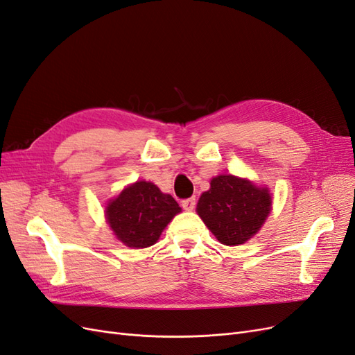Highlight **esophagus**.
I'll return each mask as SVG.
<instances>
[{"label": "esophagus", "mask_w": 355, "mask_h": 355, "mask_svg": "<svg viewBox=\"0 0 355 355\" xmlns=\"http://www.w3.org/2000/svg\"><path fill=\"white\" fill-rule=\"evenodd\" d=\"M180 204H182V209L191 211V210H194V207H196V198L194 197L185 198V200H182Z\"/></svg>", "instance_id": "obj_1"}]
</instances>
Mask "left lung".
Segmentation results:
<instances>
[{
    "label": "left lung",
    "mask_w": 355,
    "mask_h": 355,
    "mask_svg": "<svg viewBox=\"0 0 355 355\" xmlns=\"http://www.w3.org/2000/svg\"><path fill=\"white\" fill-rule=\"evenodd\" d=\"M270 210L271 196L268 189L232 175L213 178L210 189L197 204L200 218L225 245H239L252 239Z\"/></svg>",
    "instance_id": "1"
}]
</instances>
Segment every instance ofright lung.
Segmentation results:
<instances>
[{"label":"right lung","mask_w":355,"mask_h":355,"mask_svg":"<svg viewBox=\"0 0 355 355\" xmlns=\"http://www.w3.org/2000/svg\"><path fill=\"white\" fill-rule=\"evenodd\" d=\"M179 211L173 197L142 180L125 188L108 204L106 219L118 240L133 249H145L157 243Z\"/></svg>","instance_id":"1"}]
</instances>
